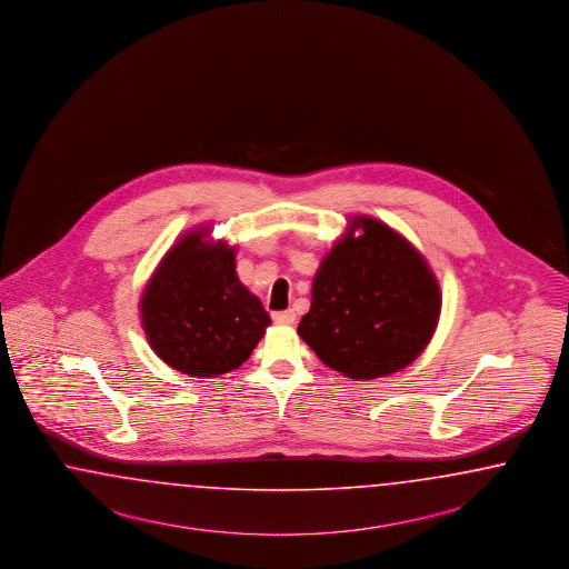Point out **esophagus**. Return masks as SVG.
Wrapping results in <instances>:
<instances>
[{
    "label": "esophagus",
    "mask_w": 569,
    "mask_h": 569,
    "mask_svg": "<svg viewBox=\"0 0 569 569\" xmlns=\"http://www.w3.org/2000/svg\"><path fill=\"white\" fill-rule=\"evenodd\" d=\"M273 321H276L277 326H293L296 323V312L293 310L273 312Z\"/></svg>",
    "instance_id": "1"
}]
</instances>
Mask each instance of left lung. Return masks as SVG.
<instances>
[{
	"label": "left lung",
	"instance_id": "obj_1",
	"mask_svg": "<svg viewBox=\"0 0 569 569\" xmlns=\"http://www.w3.org/2000/svg\"><path fill=\"white\" fill-rule=\"evenodd\" d=\"M440 307L438 279L413 246L378 219L352 217L321 260L298 333L346 378H383L423 352Z\"/></svg>",
	"mask_w": 569,
	"mask_h": 569
}]
</instances>
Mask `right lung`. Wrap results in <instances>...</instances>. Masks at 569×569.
<instances>
[{
  "label": "right lung",
  "instance_id": "obj_1",
  "mask_svg": "<svg viewBox=\"0 0 569 569\" xmlns=\"http://www.w3.org/2000/svg\"><path fill=\"white\" fill-rule=\"evenodd\" d=\"M196 229L172 246L150 277L141 326L156 355L191 378L238 369L271 326L262 302L236 273V248Z\"/></svg>",
  "mask_w": 569,
  "mask_h": 569
}]
</instances>
